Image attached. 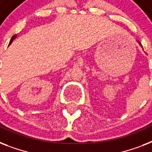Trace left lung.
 <instances>
[{
    "label": "left lung",
    "instance_id": "left-lung-1",
    "mask_svg": "<svg viewBox=\"0 0 152 152\" xmlns=\"http://www.w3.org/2000/svg\"><path fill=\"white\" fill-rule=\"evenodd\" d=\"M139 43H140V45H141V44H140V42H139Z\"/></svg>",
    "mask_w": 152,
    "mask_h": 152
}]
</instances>
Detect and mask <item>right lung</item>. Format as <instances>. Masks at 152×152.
Returning a JSON list of instances; mask_svg holds the SVG:
<instances>
[{
  "instance_id": "right-lung-1",
  "label": "right lung",
  "mask_w": 152,
  "mask_h": 152,
  "mask_svg": "<svg viewBox=\"0 0 152 152\" xmlns=\"http://www.w3.org/2000/svg\"><path fill=\"white\" fill-rule=\"evenodd\" d=\"M15 37H16V35H13V36L12 37V39H11V41H10V42H9V44H11V43H12V42L13 41V39H15Z\"/></svg>"
}]
</instances>
